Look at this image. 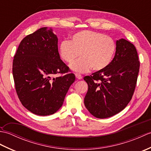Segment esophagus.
<instances>
[{
  "label": "esophagus",
  "mask_w": 151,
  "mask_h": 151,
  "mask_svg": "<svg viewBox=\"0 0 151 151\" xmlns=\"http://www.w3.org/2000/svg\"><path fill=\"white\" fill-rule=\"evenodd\" d=\"M75 76H76V78H78L79 80H81V79L82 78V75H80V74H78V73H75Z\"/></svg>",
  "instance_id": "esophagus-1"
}]
</instances>
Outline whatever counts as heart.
Wrapping results in <instances>:
<instances>
[{"label":"heart","mask_w":151,"mask_h":151,"mask_svg":"<svg viewBox=\"0 0 151 151\" xmlns=\"http://www.w3.org/2000/svg\"><path fill=\"white\" fill-rule=\"evenodd\" d=\"M115 50L111 37L91 30L78 32L70 41H62L59 47L60 57L67 63H72L81 54L83 58L70 65L73 70L79 73L88 72L91 68L97 71L106 69L113 60Z\"/></svg>","instance_id":"1"}]
</instances>
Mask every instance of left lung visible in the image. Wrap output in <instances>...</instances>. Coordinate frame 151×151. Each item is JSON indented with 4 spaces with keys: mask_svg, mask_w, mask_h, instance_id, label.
I'll list each match as a JSON object with an SVG mask.
<instances>
[{
    "mask_svg": "<svg viewBox=\"0 0 151 151\" xmlns=\"http://www.w3.org/2000/svg\"><path fill=\"white\" fill-rule=\"evenodd\" d=\"M139 69L136 47L123 38L117 40L115 54L110 65L84 78L88 85L84 104L89 113L104 119L123 110L132 97Z\"/></svg>",
    "mask_w": 151,
    "mask_h": 151,
    "instance_id": "left-lung-1",
    "label": "left lung"
}]
</instances>
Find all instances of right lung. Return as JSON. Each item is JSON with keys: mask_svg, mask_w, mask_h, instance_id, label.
I'll return each mask as SVG.
<instances>
[{"mask_svg": "<svg viewBox=\"0 0 151 151\" xmlns=\"http://www.w3.org/2000/svg\"><path fill=\"white\" fill-rule=\"evenodd\" d=\"M58 37L51 28L43 27L21 41L13 61L15 90L22 104L37 115H52L62 107L73 73L60 59ZM58 73H67L54 78Z\"/></svg>", "mask_w": 151, "mask_h": 151, "instance_id": "add662e5", "label": "right lung"}]
</instances>
